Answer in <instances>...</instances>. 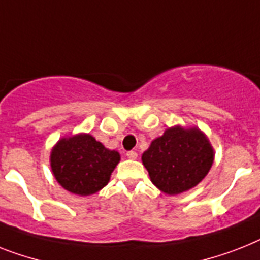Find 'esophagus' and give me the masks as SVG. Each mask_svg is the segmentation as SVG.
<instances>
[{
    "instance_id": "obj_1",
    "label": "esophagus",
    "mask_w": 260,
    "mask_h": 260,
    "mask_svg": "<svg viewBox=\"0 0 260 260\" xmlns=\"http://www.w3.org/2000/svg\"><path fill=\"white\" fill-rule=\"evenodd\" d=\"M126 157H128V159L135 160V159H137V153L135 151H128L126 152Z\"/></svg>"
}]
</instances>
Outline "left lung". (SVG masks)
I'll return each instance as SVG.
<instances>
[{"instance_id": "8db88e82", "label": "left lung", "mask_w": 260, "mask_h": 260, "mask_svg": "<svg viewBox=\"0 0 260 260\" xmlns=\"http://www.w3.org/2000/svg\"><path fill=\"white\" fill-rule=\"evenodd\" d=\"M214 156L210 140L199 128L175 125L152 141L141 160L160 191L178 195L206 178Z\"/></svg>"}]
</instances>
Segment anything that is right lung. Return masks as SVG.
I'll list each match as a JSON object with an SVG mask.
<instances>
[{
  "label": "right lung",
  "mask_w": 260,
  "mask_h": 260,
  "mask_svg": "<svg viewBox=\"0 0 260 260\" xmlns=\"http://www.w3.org/2000/svg\"><path fill=\"white\" fill-rule=\"evenodd\" d=\"M119 161V152L105 148L88 134L62 137L50 152V167L58 184L80 196L104 188Z\"/></svg>",
  "instance_id": "1"
}]
</instances>
